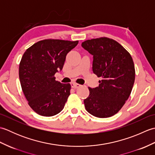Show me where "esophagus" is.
<instances>
[{
    "label": "esophagus",
    "mask_w": 155,
    "mask_h": 155,
    "mask_svg": "<svg viewBox=\"0 0 155 155\" xmlns=\"http://www.w3.org/2000/svg\"><path fill=\"white\" fill-rule=\"evenodd\" d=\"M71 84L72 88H78V87L81 86V84H78V83H72Z\"/></svg>",
    "instance_id": "1"
}]
</instances>
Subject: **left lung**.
Masks as SVG:
<instances>
[{
    "label": "left lung",
    "mask_w": 155,
    "mask_h": 155,
    "mask_svg": "<svg viewBox=\"0 0 155 155\" xmlns=\"http://www.w3.org/2000/svg\"><path fill=\"white\" fill-rule=\"evenodd\" d=\"M82 47L93 55V71L102 80L84 100L87 112L98 118L113 116L129 97L135 79L133 58L118 42L107 37L82 42Z\"/></svg>",
    "instance_id": "1"
}]
</instances>
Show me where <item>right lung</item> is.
<instances>
[{
    "label": "right lung",
    "mask_w": 155,
    "mask_h": 155,
    "mask_svg": "<svg viewBox=\"0 0 155 155\" xmlns=\"http://www.w3.org/2000/svg\"><path fill=\"white\" fill-rule=\"evenodd\" d=\"M78 43L58 39L36 42L25 52L19 64V78L28 104L35 113L52 117L63 109L70 95L71 84L55 80L66 56Z\"/></svg>",
    "instance_id": "1"
}]
</instances>
